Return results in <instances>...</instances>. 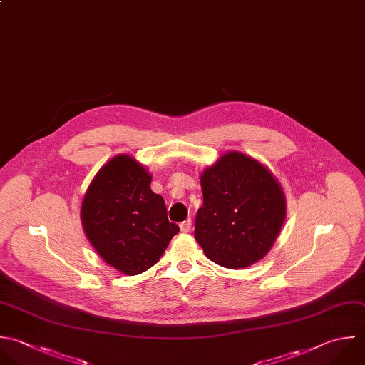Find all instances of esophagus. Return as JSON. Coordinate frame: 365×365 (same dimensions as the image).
Returning a JSON list of instances; mask_svg holds the SVG:
<instances>
[{
    "instance_id": "34e87169",
    "label": "esophagus",
    "mask_w": 365,
    "mask_h": 365,
    "mask_svg": "<svg viewBox=\"0 0 365 365\" xmlns=\"http://www.w3.org/2000/svg\"><path fill=\"white\" fill-rule=\"evenodd\" d=\"M191 220L188 218V220H185V221H182L181 224H180V230L182 231V232H190V230H191Z\"/></svg>"
}]
</instances>
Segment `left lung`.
<instances>
[{"label": "left lung", "instance_id": "obj_1", "mask_svg": "<svg viewBox=\"0 0 365 365\" xmlns=\"http://www.w3.org/2000/svg\"><path fill=\"white\" fill-rule=\"evenodd\" d=\"M204 204L195 217V240L225 268H247L272 247L285 218L278 181L257 160L237 151L201 175Z\"/></svg>", "mask_w": 365, "mask_h": 365}]
</instances>
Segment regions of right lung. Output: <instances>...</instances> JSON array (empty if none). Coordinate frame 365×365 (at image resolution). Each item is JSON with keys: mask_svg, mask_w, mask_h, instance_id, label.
Here are the masks:
<instances>
[{"mask_svg": "<svg viewBox=\"0 0 365 365\" xmlns=\"http://www.w3.org/2000/svg\"><path fill=\"white\" fill-rule=\"evenodd\" d=\"M150 182L133 157L117 155L98 171L83 201L87 238L107 264L127 275L151 268L180 231Z\"/></svg>", "mask_w": 365, "mask_h": 365, "instance_id": "obj_1", "label": "right lung"}]
</instances>
